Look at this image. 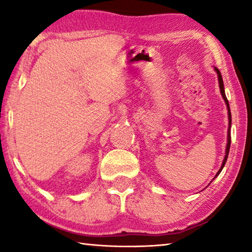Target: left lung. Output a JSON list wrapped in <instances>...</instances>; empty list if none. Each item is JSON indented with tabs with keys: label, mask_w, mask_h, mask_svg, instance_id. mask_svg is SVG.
<instances>
[{
	"label": "left lung",
	"mask_w": 252,
	"mask_h": 252,
	"mask_svg": "<svg viewBox=\"0 0 252 252\" xmlns=\"http://www.w3.org/2000/svg\"><path fill=\"white\" fill-rule=\"evenodd\" d=\"M215 71L217 72V74H218V80H219V88H220V92H221V95H222L223 100L225 102V104H227V109H228V119H229V127H228V142H227V147H225V156H224V159H223V162L222 164H221V168L219 169V171L217 172L216 177H218L220 172L222 171V169L224 167L225 162H227V159H228V155H229V150H230V144H231V135H230V126H231V112H230V106H229V102H228V99L227 96H225V93H224V87H223V81H222V76H221V73L220 71L217 69V67H215ZM215 177V178H216Z\"/></svg>",
	"instance_id": "8db88e82"
}]
</instances>
